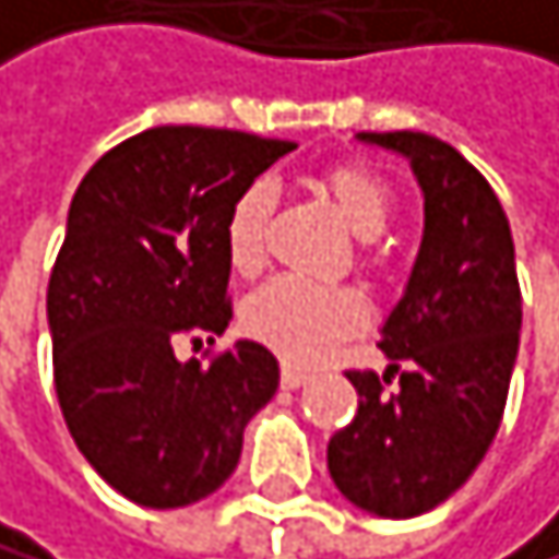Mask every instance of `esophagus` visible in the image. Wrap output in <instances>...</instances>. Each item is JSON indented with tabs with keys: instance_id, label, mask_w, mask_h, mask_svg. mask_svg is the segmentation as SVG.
Instances as JSON below:
<instances>
[{
	"instance_id": "1",
	"label": "esophagus",
	"mask_w": 559,
	"mask_h": 559,
	"mask_svg": "<svg viewBox=\"0 0 559 559\" xmlns=\"http://www.w3.org/2000/svg\"><path fill=\"white\" fill-rule=\"evenodd\" d=\"M280 382H283V389H300L304 382H307V372L304 369H297V365H283L280 369Z\"/></svg>"
}]
</instances>
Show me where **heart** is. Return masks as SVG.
Listing matches in <instances>:
<instances>
[{"mask_svg":"<svg viewBox=\"0 0 559 559\" xmlns=\"http://www.w3.org/2000/svg\"><path fill=\"white\" fill-rule=\"evenodd\" d=\"M321 190L361 242L379 238L392 218L389 183L361 163H341L321 177ZM273 214L270 183H252L235 198L225 222V252L238 276H252L265 259V228ZM246 331L286 361H321L341 337L365 324V300L345 286H313L294 276L265 283L246 300Z\"/></svg>","mask_w":559,"mask_h":559,"instance_id":"b5f03b06","label":"heart"}]
</instances>
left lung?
<instances>
[{"label": "left lung", "instance_id": "1", "mask_svg": "<svg viewBox=\"0 0 559 559\" xmlns=\"http://www.w3.org/2000/svg\"><path fill=\"white\" fill-rule=\"evenodd\" d=\"M409 159L424 190V242L403 300L382 324L389 369L348 372L355 420L328 443L352 506L413 519L475 475L506 413L523 297L509 218L488 180L427 132H358ZM397 379V389L384 385Z\"/></svg>", "mask_w": 559, "mask_h": 559}]
</instances>
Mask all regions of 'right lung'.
Segmentation results:
<instances>
[{
	"mask_svg": "<svg viewBox=\"0 0 559 559\" xmlns=\"http://www.w3.org/2000/svg\"><path fill=\"white\" fill-rule=\"evenodd\" d=\"M297 150L235 129L156 126L84 174L47 286L60 413L95 472L135 506L218 491L242 433L276 396L280 365L238 341L201 365L183 334L231 321L225 222L235 198Z\"/></svg>",
	"mask_w": 559,
	"mask_h": 559,
	"instance_id": "obj_1",
	"label": "right lung"
}]
</instances>
